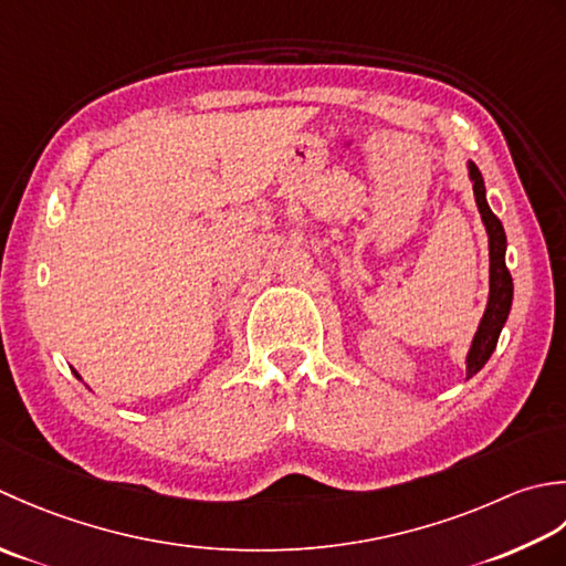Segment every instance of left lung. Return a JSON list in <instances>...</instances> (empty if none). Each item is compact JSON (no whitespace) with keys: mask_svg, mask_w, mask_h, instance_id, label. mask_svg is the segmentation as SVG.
Instances as JSON below:
<instances>
[{"mask_svg":"<svg viewBox=\"0 0 566 566\" xmlns=\"http://www.w3.org/2000/svg\"><path fill=\"white\" fill-rule=\"evenodd\" d=\"M469 180L474 182V198L481 214V222L486 227L489 234V303L483 310V317L479 322V329L471 339V347L467 354V378L476 376L499 344L501 329L505 319L511 315L513 305V279L505 266V249H509V239H505V229L501 219L491 212L486 202V186H483L481 170L476 168L474 160H467Z\"/></svg>","mask_w":566,"mask_h":566,"instance_id":"1","label":"left lung"}]
</instances>
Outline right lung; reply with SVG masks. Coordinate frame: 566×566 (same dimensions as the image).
Listing matches in <instances>:
<instances>
[{
  "instance_id": "right-lung-1",
  "label": "right lung",
  "mask_w": 566,
  "mask_h": 566,
  "mask_svg": "<svg viewBox=\"0 0 566 566\" xmlns=\"http://www.w3.org/2000/svg\"><path fill=\"white\" fill-rule=\"evenodd\" d=\"M75 376H77V378H80V374H75Z\"/></svg>"
}]
</instances>
